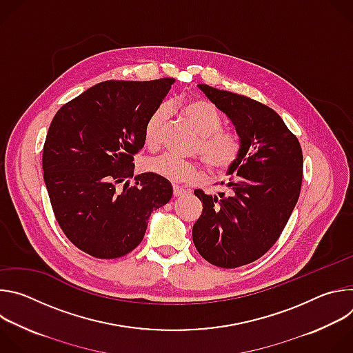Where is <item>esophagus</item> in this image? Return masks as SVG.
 Wrapping results in <instances>:
<instances>
[{
    "label": "esophagus",
    "mask_w": 353,
    "mask_h": 353,
    "mask_svg": "<svg viewBox=\"0 0 353 353\" xmlns=\"http://www.w3.org/2000/svg\"><path fill=\"white\" fill-rule=\"evenodd\" d=\"M184 194H185L184 188L177 187V185H174V187H173V195H174V196H183Z\"/></svg>",
    "instance_id": "1"
}]
</instances>
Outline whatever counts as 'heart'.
Instances as JSON below:
<instances>
[{
    "instance_id": "heart-1",
    "label": "heart",
    "mask_w": 353,
    "mask_h": 353,
    "mask_svg": "<svg viewBox=\"0 0 353 353\" xmlns=\"http://www.w3.org/2000/svg\"><path fill=\"white\" fill-rule=\"evenodd\" d=\"M181 112L199 135L194 152L205 163L210 172L215 174L228 172L240 158L243 148L240 135L222 130L223 120L219 110L207 100H187L181 106ZM168 117V103L159 105L148 116L143 125V141L146 146L157 148L161 143ZM142 169L149 174L179 184H194L203 177V170L196 163L177 159L169 154L145 159Z\"/></svg>"
}]
</instances>
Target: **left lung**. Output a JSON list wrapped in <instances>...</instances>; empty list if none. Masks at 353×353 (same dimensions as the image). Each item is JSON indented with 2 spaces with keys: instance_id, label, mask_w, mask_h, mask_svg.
<instances>
[{
  "instance_id": "8db88e82",
  "label": "left lung",
  "mask_w": 353,
  "mask_h": 353,
  "mask_svg": "<svg viewBox=\"0 0 353 353\" xmlns=\"http://www.w3.org/2000/svg\"><path fill=\"white\" fill-rule=\"evenodd\" d=\"M198 88L232 121L243 148L228 172L234 173L228 191H194L203 214L194 223L192 241L212 265L237 268L263 257L279 239L299 199L303 154L271 108L204 83Z\"/></svg>"
}]
</instances>
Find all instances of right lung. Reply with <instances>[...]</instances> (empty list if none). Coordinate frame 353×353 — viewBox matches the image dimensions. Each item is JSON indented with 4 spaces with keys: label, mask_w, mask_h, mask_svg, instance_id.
Returning a JSON list of instances; mask_svg holds the SVG:
<instances>
[{
    "label": "right lung",
    "mask_w": 353,
    "mask_h": 353,
    "mask_svg": "<svg viewBox=\"0 0 353 353\" xmlns=\"http://www.w3.org/2000/svg\"><path fill=\"white\" fill-rule=\"evenodd\" d=\"M173 83L100 82L65 103L50 124L43 146L50 203L68 240L94 259L128 254L142 241L150 214L173 195L169 181L155 174L128 183L145 143V121Z\"/></svg>",
    "instance_id": "right-lung-1"
}]
</instances>
